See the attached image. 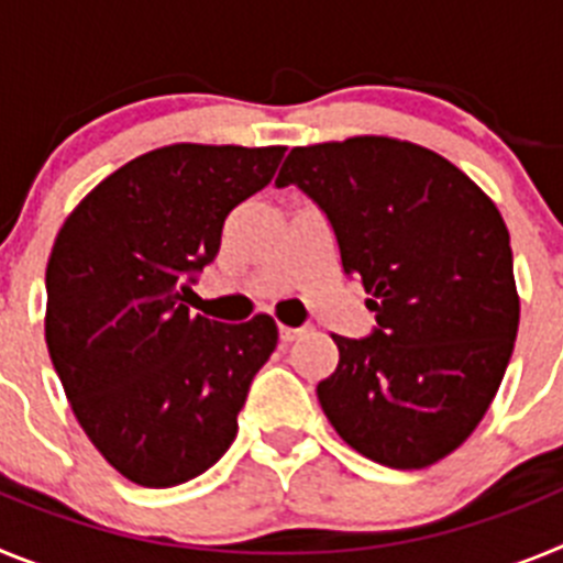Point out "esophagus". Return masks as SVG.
<instances>
[{"instance_id": "obj_1", "label": "esophagus", "mask_w": 563, "mask_h": 563, "mask_svg": "<svg viewBox=\"0 0 563 563\" xmlns=\"http://www.w3.org/2000/svg\"><path fill=\"white\" fill-rule=\"evenodd\" d=\"M298 335H305V330H301V327H278V338H282L285 343L296 341Z\"/></svg>"}]
</instances>
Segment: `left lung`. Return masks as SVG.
<instances>
[{
    "mask_svg": "<svg viewBox=\"0 0 563 563\" xmlns=\"http://www.w3.org/2000/svg\"><path fill=\"white\" fill-rule=\"evenodd\" d=\"M296 186L335 233L341 267L369 292V335H332L318 383L332 429L380 465H434L479 426L514 355L519 292L501 213L440 154L391 137L298 146Z\"/></svg>",
    "mask_w": 563,
    "mask_h": 563,
    "instance_id": "1",
    "label": "left lung"
}]
</instances>
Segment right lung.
<instances>
[{
    "mask_svg": "<svg viewBox=\"0 0 563 563\" xmlns=\"http://www.w3.org/2000/svg\"><path fill=\"white\" fill-rule=\"evenodd\" d=\"M282 146L177 143L84 197L47 262L49 361L103 460L143 487L200 476L231 449L276 324H220L183 298L220 253L228 213L267 186Z\"/></svg>",
    "mask_w": 563,
    "mask_h": 563,
    "instance_id": "1",
    "label": "right lung"
}]
</instances>
